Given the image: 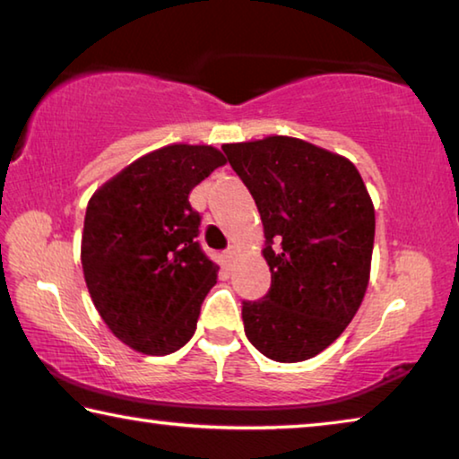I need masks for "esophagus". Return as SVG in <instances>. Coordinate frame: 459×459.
I'll list each match as a JSON object with an SVG mask.
<instances>
[{
    "instance_id": "obj_1",
    "label": "esophagus",
    "mask_w": 459,
    "mask_h": 459,
    "mask_svg": "<svg viewBox=\"0 0 459 459\" xmlns=\"http://www.w3.org/2000/svg\"><path fill=\"white\" fill-rule=\"evenodd\" d=\"M232 261H235V249H227V251H222V264L227 265V267H230L232 265Z\"/></svg>"
}]
</instances>
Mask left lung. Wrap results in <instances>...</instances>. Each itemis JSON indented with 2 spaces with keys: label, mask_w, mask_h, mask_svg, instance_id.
<instances>
[{
  "label": "left lung",
  "mask_w": 459,
  "mask_h": 459,
  "mask_svg": "<svg viewBox=\"0 0 459 459\" xmlns=\"http://www.w3.org/2000/svg\"><path fill=\"white\" fill-rule=\"evenodd\" d=\"M257 204L272 286L243 302L245 334L265 358L296 363L329 347L358 312L376 214L349 159L292 136L222 144Z\"/></svg>",
  "instance_id": "8db88e82"
}]
</instances>
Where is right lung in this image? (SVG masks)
<instances>
[{
    "mask_svg": "<svg viewBox=\"0 0 459 459\" xmlns=\"http://www.w3.org/2000/svg\"><path fill=\"white\" fill-rule=\"evenodd\" d=\"M224 163L214 147L169 144L130 163L87 204V290L110 331L136 351L167 355L192 339L218 265L195 238L202 216L190 192Z\"/></svg>",
    "mask_w": 459,
    "mask_h": 459,
    "instance_id": "add662e5",
    "label": "right lung"
}]
</instances>
